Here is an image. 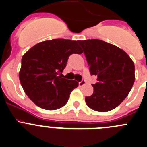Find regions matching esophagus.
I'll return each instance as SVG.
<instances>
[{"label": "esophagus", "instance_id": "obj_1", "mask_svg": "<svg viewBox=\"0 0 147 147\" xmlns=\"http://www.w3.org/2000/svg\"><path fill=\"white\" fill-rule=\"evenodd\" d=\"M85 84H86V81H85V80H82V81H81V82L78 83V86H79L80 87H81V86H84Z\"/></svg>", "mask_w": 147, "mask_h": 147}]
</instances>
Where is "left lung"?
<instances>
[{
    "label": "left lung",
    "instance_id": "obj_1",
    "mask_svg": "<svg viewBox=\"0 0 147 147\" xmlns=\"http://www.w3.org/2000/svg\"><path fill=\"white\" fill-rule=\"evenodd\" d=\"M84 49L91 75L98 82L92 84L93 93L85 100L90 108L107 112L117 107L128 96L135 80L134 64L120 48L104 41H78Z\"/></svg>",
    "mask_w": 147,
    "mask_h": 147
}]
</instances>
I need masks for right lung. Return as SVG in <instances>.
Masks as SVG:
<instances>
[{
  "instance_id": "obj_1",
  "label": "right lung",
  "mask_w": 147,
  "mask_h": 147,
  "mask_svg": "<svg viewBox=\"0 0 147 147\" xmlns=\"http://www.w3.org/2000/svg\"><path fill=\"white\" fill-rule=\"evenodd\" d=\"M83 53L78 41L54 39L40 42L24 54L19 72L22 87L30 100L42 109L64 106L78 86L75 80L59 76L72 54Z\"/></svg>"
}]
</instances>
